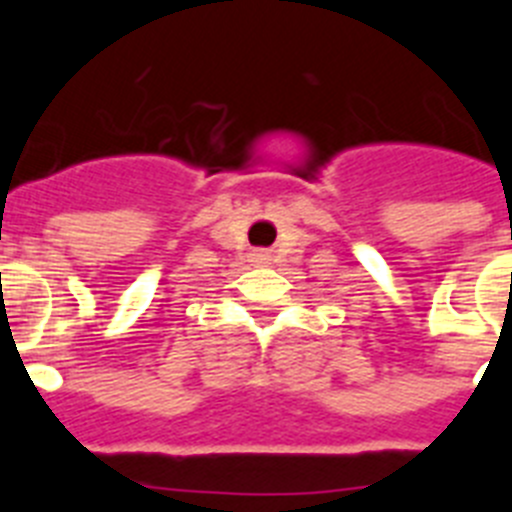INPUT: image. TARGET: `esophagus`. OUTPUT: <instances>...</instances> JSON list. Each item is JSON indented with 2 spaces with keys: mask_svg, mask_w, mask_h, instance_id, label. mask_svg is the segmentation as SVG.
Here are the masks:
<instances>
[{
  "mask_svg": "<svg viewBox=\"0 0 512 512\" xmlns=\"http://www.w3.org/2000/svg\"><path fill=\"white\" fill-rule=\"evenodd\" d=\"M264 256H266V253H256V259H259V261H264Z\"/></svg>",
  "mask_w": 512,
  "mask_h": 512,
  "instance_id": "esophagus-1",
  "label": "esophagus"
}]
</instances>
